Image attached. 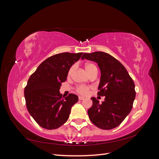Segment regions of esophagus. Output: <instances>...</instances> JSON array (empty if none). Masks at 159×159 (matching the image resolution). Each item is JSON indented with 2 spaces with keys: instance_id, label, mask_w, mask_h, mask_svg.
I'll return each mask as SVG.
<instances>
[{
  "instance_id": "1",
  "label": "esophagus",
  "mask_w": 159,
  "mask_h": 159,
  "mask_svg": "<svg viewBox=\"0 0 159 159\" xmlns=\"http://www.w3.org/2000/svg\"><path fill=\"white\" fill-rule=\"evenodd\" d=\"M79 100H83V99H84V98L83 96H79Z\"/></svg>"
}]
</instances>
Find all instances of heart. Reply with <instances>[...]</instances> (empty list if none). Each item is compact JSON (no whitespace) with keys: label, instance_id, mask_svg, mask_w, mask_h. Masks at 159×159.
Listing matches in <instances>:
<instances>
[{"label":"heart","instance_id":"obj_1","mask_svg":"<svg viewBox=\"0 0 159 159\" xmlns=\"http://www.w3.org/2000/svg\"><path fill=\"white\" fill-rule=\"evenodd\" d=\"M85 67H86L87 70L88 71L89 73L93 68H96V67H95V66L93 64H87L86 66H85ZM75 65L72 66V67L70 68L69 71H68V75H71L74 70H75ZM89 87L86 86V85H83V84H82V85H79L78 87L76 88V91L78 92L79 93L83 94V95L87 94L88 92H89Z\"/></svg>","mask_w":159,"mask_h":159}]
</instances>
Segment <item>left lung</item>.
Segmentation results:
<instances>
[{
  "mask_svg": "<svg viewBox=\"0 0 159 159\" xmlns=\"http://www.w3.org/2000/svg\"><path fill=\"white\" fill-rule=\"evenodd\" d=\"M83 59L98 64L101 71L98 95L106 97L101 104L91 98L93 105L88 110L89 117L102 129H112L119 126L132 109L135 98L134 80L123 65L108 53H85Z\"/></svg>",
  "mask_w": 159,
  "mask_h": 159,
  "instance_id": "8db88e82",
  "label": "left lung"
}]
</instances>
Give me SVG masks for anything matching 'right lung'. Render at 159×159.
Returning a JSON list of instances; mask_svg holds the SVG:
<instances>
[{
	"mask_svg": "<svg viewBox=\"0 0 159 159\" xmlns=\"http://www.w3.org/2000/svg\"><path fill=\"white\" fill-rule=\"evenodd\" d=\"M83 53H61L49 57L40 64L30 77L24 89L25 104L30 114L40 127L55 129L69 118L76 95L65 98L60 93L61 83L67 79L71 66Z\"/></svg>",
	"mask_w": 159,
	"mask_h": 159,
	"instance_id": "1",
	"label": "right lung"
}]
</instances>
